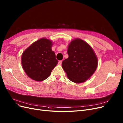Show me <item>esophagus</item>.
<instances>
[{"instance_id":"esophagus-1","label":"esophagus","mask_w":123,"mask_h":123,"mask_svg":"<svg viewBox=\"0 0 123 123\" xmlns=\"http://www.w3.org/2000/svg\"><path fill=\"white\" fill-rule=\"evenodd\" d=\"M62 61H60L58 62V65H61V64H62Z\"/></svg>"}]
</instances>
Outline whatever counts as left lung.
Returning a JSON list of instances; mask_svg holds the SVG:
<instances>
[{
  "label": "left lung",
  "instance_id": "1",
  "mask_svg": "<svg viewBox=\"0 0 123 123\" xmlns=\"http://www.w3.org/2000/svg\"><path fill=\"white\" fill-rule=\"evenodd\" d=\"M69 57L62 62V67L71 81L85 82L95 72L98 59L94 51L86 42L80 39L72 41L67 51Z\"/></svg>",
  "mask_w": 123,
  "mask_h": 123
}]
</instances>
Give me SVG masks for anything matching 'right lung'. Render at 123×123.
I'll return each mask as SVG.
<instances>
[{"mask_svg":"<svg viewBox=\"0 0 123 123\" xmlns=\"http://www.w3.org/2000/svg\"><path fill=\"white\" fill-rule=\"evenodd\" d=\"M52 42L42 38L28 47L22 54L21 63L27 75L37 81L47 79L58 62L51 49Z\"/></svg>","mask_w":123,"mask_h":123,"instance_id":"1","label":"right lung"}]
</instances>
